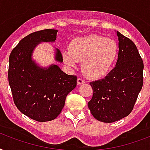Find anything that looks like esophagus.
<instances>
[{
    "mask_svg": "<svg viewBox=\"0 0 150 150\" xmlns=\"http://www.w3.org/2000/svg\"><path fill=\"white\" fill-rule=\"evenodd\" d=\"M76 83H77V85H81V84H83V83H85V81L82 80V79L78 78L76 80Z\"/></svg>",
    "mask_w": 150,
    "mask_h": 150,
    "instance_id": "1",
    "label": "esophagus"
}]
</instances>
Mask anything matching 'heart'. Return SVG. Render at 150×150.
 <instances>
[{"label": "heart", "mask_w": 150, "mask_h": 150, "mask_svg": "<svg viewBox=\"0 0 150 150\" xmlns=\"http://www.w3.org/2000/svg\"><path fill=\"white\" fill-rule=\"evenodd\" d=\"M119 47L116 40L98 35H89L72 40L69 50L62 51V59L69 68L81 62L82 71L89 78L105 76L117 61Z\"/></svg>", "instance_id": "obj_1"}]
</instances>
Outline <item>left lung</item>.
Masks as SVG:
<instances>
[{"label": "left lung", "mask_w": 150, "mask_h": 150, "mask_svg": "<svg viewBox=\"0 0 150 150\" xmlns=\"http://www.w3.org/2000/svg\"><path fill=\"white\" fill-rule=\"evenodd\" d=\"M119 53L116 67L102 80L90 83L93 96L88 106L98 121L112 123L133 110L143 84V62L132 40L116 31Z\"/></svg>", "instance_id": "left-lung-1"}]
</instances>
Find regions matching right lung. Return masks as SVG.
<instances>
[{
    "instance_id": "right-lung-1",
    "label": "right lung",
    "mask_w": 150,
    "mask_h": 150,
    "mask_svg": "<svg viewBox=\"0 0 150 150\" xmlns=\"http://www.w3.org/2000/svg\"><path fill=\"white\" fill-rule=\"evenodd\" d=\"M57 30L34 32L18 42L9 56L8 82L14 103L22 113L31 119L46 122L55 119L64 107L67 95L76 86V76L68 75L56 64L41 67L33 59L41 43H53ZM54 61L62 56L54 47Z\"/></svg>"
}]
</instances>
